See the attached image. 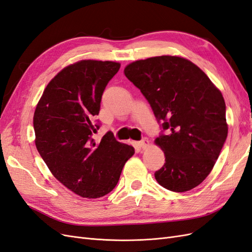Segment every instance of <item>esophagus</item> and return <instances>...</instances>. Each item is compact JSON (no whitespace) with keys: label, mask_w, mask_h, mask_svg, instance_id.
Masks as SVG:
<instances>
[{"label":"esophagus","mask_w":252,"mask_h":252,"mask_svg":"<svg viewBox=\"0 0 252 252\" xmlns=\"http://www.w3.org/2000/svg\"><path fill=\"white\" fill-rule=\"evenodd\" d=\"M140 145H141V147H142L143 149L147 148V147L149 146V141H148V139H147V138H144L142 141H140Z\"/></svg>","instance_id":"1"}]
</instances>
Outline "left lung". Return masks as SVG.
Returning <instances> with one entry per match:
<instances>
[{
  "label": "left lung",
  "instance_id": "1",
  "mask_svg": "<svg viewBox=\"0 0 252 252\" xmlns=\"http://www.w3.org/2000/svg\"><path fill=\"white\" fill-rule=\"evenodd\" d=\"M124 73L146 97L163 129L155 141L166 158L155 173L158 184L174 192L200 185L215 166L228 133L220 91L195 64L180 57L135 61Z\"/></svg>",
  "mask_w": 252,
  "mask_h": 252
}]
</instances>
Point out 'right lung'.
<instances>
[{"instance_id":"1","label":"right lung","mask_w":252,"mask_h":252,"mask_svg":"<svg viewBox=\"0 0 252 252\" xmlns=\"http://www.w3.org/2000/svg\"><path fill=\"white\" fill-rule=\"evenodd\" d=\"M121 67L83 60L61 70L45 88L33 116L35 146L58 181L82 197L96 199L117 186L134 148L108 131L94 140L102 94Z\"/></svg>"}]
</instances>
